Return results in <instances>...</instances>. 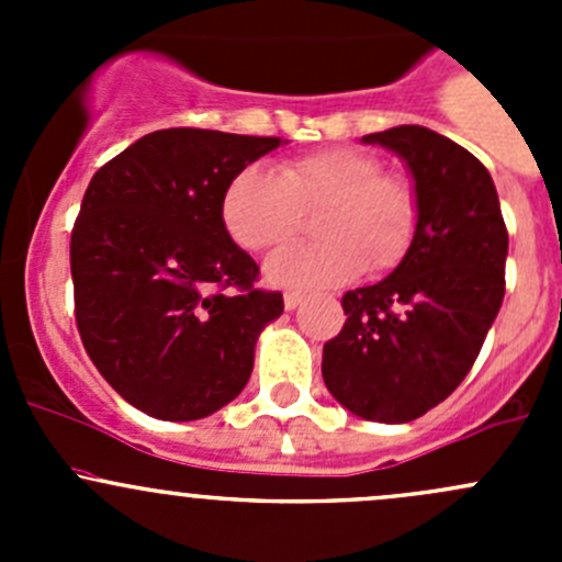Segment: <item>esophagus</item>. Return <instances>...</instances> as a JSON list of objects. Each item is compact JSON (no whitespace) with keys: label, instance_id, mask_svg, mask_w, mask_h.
I'll list each match as a JSON object with an SVG mask.
<instances>
[{"label":"esophagus","instance_id":"obj_1","mask_svg":"<svg viewBox=\"0 0 562 562\" xmlns=\"http://www.w3.org/2000/svg\"><path fill=\"white\" fill-rule=\"evenodd\" d=\"M302 302H304V293L285 291V310H296Z\"/></svg>","mask_w":562,"mask_h":562}]
</instances>
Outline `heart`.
Here are the masks:
<instances>
[{
  "mask_svg": "<svg viewBox=\"0 0 562 562\" xmlns=\"http://www.w3.org/2000/svg\"><path fill=\"white\" fill-rule=\"evenodd\" d=\"M317 212L321 241L277 252L266 266L271 282L326 288L361 269L386 274L407 258L422 225L416 184L356 146L291 157L277 173L245 168L228 181L220 203L225 231L249 252L285 245Z\"/></svg>",
  "mask_w": 562,
  "mask_h": 562,
  "instance_id": "1",
  "label": "heart"
}]
</instances>
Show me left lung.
I'll use <instances>...</instances> for the list:
<instances>
[{
    "label": "left lung",
    "mask_w": 562,
    "mask_h": 562,
    "mask_svg": "<svg viewBox=\"0 0 562 562\" xmlns=\"http://www.w3.org/2000/svg\"><path fill=\"white\" fill-rule=\"evenodd\" d=\"M416 179L422 225L407 258L378 285L342 296L345 326L323 345V381L367 422L405 424L470 372L506 293L508 231L479 157L418 124L364 135Z\"/></svg>",
    "instance_id": "obj_1"
}]
</instances>
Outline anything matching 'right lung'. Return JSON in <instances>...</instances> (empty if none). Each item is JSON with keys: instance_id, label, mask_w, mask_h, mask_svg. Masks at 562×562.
I'll return each instance as SVG.
<instances>
[{"instance_id": "add662e5", "label": "right lung", "mask_w": 562, "mask_h": 562, "mask_svg": "<svg viewBox=\"0 0 562 562\" xmlns=\"http://www.w3.org/2000/svg\"><path fill=\"white\" fill-rule=\"evenodd\" d=\"M274 135L171 127L144 135L89 181L70 236L76 326L100 375L138 411L195 422L247 386L255 339L282 315L234 245L228 181Z\"/></svg>"}]
</instances>
